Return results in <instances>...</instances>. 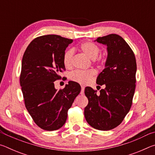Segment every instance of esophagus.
<instances>
[{"label": "esophagus", "instance_id": "1", "mask_svg": "<svg viewBox=\"0 0 155 155\" xmlns=\"http://www.w3.org/2000/svg\"><path fill=\"white\" fill-rule=\"evenodd\" d=\"M84 90H85V87L84 86H81V95H83L84 94Z\"/></svg>", "mask_w": 155, "mask_h": 155}]
</instances>
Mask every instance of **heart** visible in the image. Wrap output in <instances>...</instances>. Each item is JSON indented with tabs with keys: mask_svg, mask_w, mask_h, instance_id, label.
Masks as SVG:
<instances>
[{
	"mask_svg": "<svg viewBox=\"0 0 155 155\" xmlns=\"http://www.w3.org/2000/svg\"><path fill=\"white\" fill-rule=\"evenodd\" d=\"M81 49L86 55H87L90 59H95L101 52V48L96 44L92 41H85L81 45ZM74 51L72 48L67 49L64 52L63 56V62L66 68H70L72 65V62L74 57ZM98 63H103V59L97 60ZM95 74V70H77L72 72L70 74V78L72 81L79 83H87L92 76Z\"/></svg>",
	"mask_w": 155,
	"mask_h": 155,
	"instance_id": "obj_1",
	"label": "heart"
}]
</instances>
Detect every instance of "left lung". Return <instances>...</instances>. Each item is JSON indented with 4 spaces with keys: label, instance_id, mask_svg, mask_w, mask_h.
Wrapping results in <instances>:
<instances>
[{
    "label": "left lung",
    "instance_id": "left-lung-1",
    "mask_svg": "<svg viewBox=\"0 0 155 155\" xmlns=\"http://www.w3.org/2000/svg\"><path fill=\"white\" fill-rule=\"evenodd\" d=\"M96 41L107 46L105 68L96 79L98 85L105 88L97 94V90L85 87L88 104L84 115L91 127L109 130L121 124L132 105L137 64L134 52L121 36L110 34Z\"/></svg>",
    "mask_w": 155,
    "mask_h": 155
}]
</instances>
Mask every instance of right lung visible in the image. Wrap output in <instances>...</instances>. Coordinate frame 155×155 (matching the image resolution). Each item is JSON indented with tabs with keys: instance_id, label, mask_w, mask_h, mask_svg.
Masks as SVG:
<instances>
[{
	"instance_id": "obj_1",
	"label": "right lung",
	"mask_w": 155,
	"mask_h": 155,
	"mask_svg": "<svg viewBox=\"0 0 155 155\" xmlns=\"http://www.w3.org/2000/svg\"><path fill=\"white\" fill-rule=\"evenodd\" d=\"M71 39L57 35L38 37L28 44L22 61L20 83L25 107L34 122L45 130L62 127L68 111L81 91V86L69 81L57 91L54 82L65 70L64 53Z\"/></svg>"
}]
</instances>
